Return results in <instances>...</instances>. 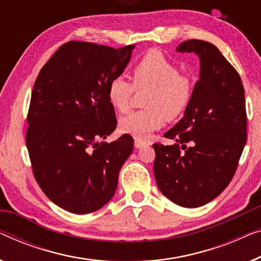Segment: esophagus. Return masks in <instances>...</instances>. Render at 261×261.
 I'll list each match as a JSON object with an SVG mask.
<instances>
[{"instance_id": "esophagus-1", "label": "esophagus", "mask_w": 261, "mask_h": 261, "mask_svg": "<svg viewBox=\"0 0 261 261\" xmlns=\"http://www.w3.org/2000/svg\"><path fill=\"white\" fill-rule=\"evenodd\" d=\"M134 145H135V147H137V148H142V147H145V146H146V142L141 141V140H138V139H135V142H134Z\"/></svg>"}]
</instances>
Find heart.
Returning <instances> with one entry per match:
<instances>
[{"label":"heart","instance_id":"obj_1","mask_svg":"<svg viewBox=\"0 0 261 261\" xmlns=\"http://www.w3.org/2000/svg\"><path fill=\"white\" fill-rule=\"evenodd\" d=\"M133 85L122 76L109 82L107 96L109 103L120 113L130 108L135 89L150 88L145 99L147 108L130 113L120 120V129L135 139L148 140L167 118L176 120L191 103L193 87L186 75L180 74L174 62L160 50L147 51L132 69Z\"/></svg>","mask_w":261,"mask_h":261}]
</instances>
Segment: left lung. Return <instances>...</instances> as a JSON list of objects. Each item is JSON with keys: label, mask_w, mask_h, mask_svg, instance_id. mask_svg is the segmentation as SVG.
I'll list each match as a JSON object with an SVG mask.
<instances>
[{"label": "left lung", "mask_w": 261, "mask_h": 261, "mask_svg": "<svg viewBox=\"0 0 261 261\" xmlns=\"http://www.w3.org/2000/svg\"><path fill=\"white\" fill-rule=\"evenodd\" d=\"M195 53L200 79L184 118L154 143L159 190L176 205L193 208L212 201L231 182L246 143L247 115L240 75L214 44L187 40L176 48Z\"/></svg>", "instance_id": "1"}]
</instances>
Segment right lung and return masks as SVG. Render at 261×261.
<instances>
[{
  "label": "right lung",
  "instance_id": "add662e5",
  "mask_svg": "<svg viewBox=\"0 0 261 261\" xmlns=\"http://www.w3.org/2000/svg\"><path fill=\"white\" fill-rule=\"evenodd\" d=\"M134 47L69 41L48 60L34 84L25 133L33 173L48 199L70 213H92L105 206L133 152L128 134L109 143L99 139L116 128L107 88L122 74Z\"/></svg>",
  "mask_w": 261,
  "mask_h": 261
}]
</instances>
